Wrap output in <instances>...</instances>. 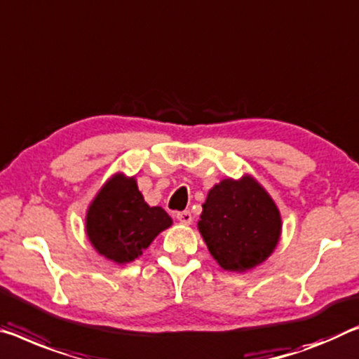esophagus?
Returning a JSON list of instances; mask_svg holds the SVG:
<instances>
[{"mask_svg":"<svg viewBox=\"0 0 359 359\" xmlns=\"http://www.w3.org/2000/svg\"><path fill=\"white\" fill-rule=\"evenodd\" d=\"M175 219H177L180 224H184V225L191 224V220H193L190 210H182V212H177L175 214Z\"/></svg>","mask_w":359,"mask_h":359,"instance_id":"obj_1","label":"esophagus"}]
</instances>
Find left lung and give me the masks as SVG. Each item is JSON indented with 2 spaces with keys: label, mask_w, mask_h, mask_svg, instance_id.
<instances>
[{
  "label": "left lung",
  "mask_w": 359,
  "mask_h": 359,
  "mask_svg": "<svg viewBox=\"0 0 359 359\" xmlns=\"http://www.w3.org/2000/svg\"><path fill=\"white\" fill-rule=\"evenodd\" d=\"M281 226L275 201L251 175L214 185L198 222L210 255L224 270L238 273L270 257L280 241Z\"/></svg>",
  "instance_id": "left-lung-1"
}]
</instances>
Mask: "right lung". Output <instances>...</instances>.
I'll list each match as a JSON object with an SVG mask.
<instances>
[{
	"label": "right lung",
	"instance_id": "obj_1",
	"mask_svg": "<svg viewBox=\"0 0 359 359\" xmlns=\"http://www.w3.org/2000/svg\"><path fill=\"white\" fill-rule=\"evenodd\" d=\"M172 219L145 203L134 177L115 174L105 182L86 214V233L95 251L116 264H128L150 246Z\"/></svg>",
	"mask_w": 359,
	"mask_h": 359
}]
</instances>
